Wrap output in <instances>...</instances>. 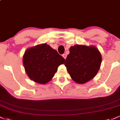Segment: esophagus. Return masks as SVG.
<instances>
[{
	"label": "esophagus",
	"mask_w": 120,
	"mask_h": 120,
	"mask_svg": "<svg viewBox=\"0 0 120 120\" xmlns=\"http://www.w3.org/2000/svg\"><path fill=\"white\" fill-rule=\"evenodd\" d=\"M62 56H63V57H64L65 59H66V58H67V55L66 54H63Z\"/></svg>",
	"instance_id": "1"
}]
</instances>
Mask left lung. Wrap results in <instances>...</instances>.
<instances>
[{"instance_id": "8db88e82", "label": "left lung", "mask_w": 120, "mask_h": 120, "mask_svg": "<svg viewBox=\"0 0 120 120\" xmlns=\"http://www.w3.org/2000/svg\"><path fill=\"white\" fill-rule=\"evenodd\" d=\"M69 52L64 65L73 80L82 84L93 79L101 63L98 49L94 46L77 45L71 46Z\"/></svg>"}]
</instances>
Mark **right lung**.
Instances as JSON below:
<instances>
[{"mask_svg":"<svg viewBox=\"0 0 120 120\" xmlns=\"http://www.w3.org/2000/svg\"><path fill=\"white\" fill-rule=\"evenodd\" d=\"M64 60L57 51L45 43L27 49L23 57V64L31 80L45 84L54 76Z\"/></svg>","mask_w":120,"mask_h":120,"instance_id":"add662e5","label":"right lung"}]
</instances>
